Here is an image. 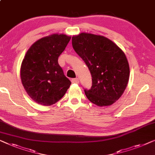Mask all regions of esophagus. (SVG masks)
<instances>
[{"label":"esophagus","instance_id":"esophagus-1","mask_svg":"<svg viewBox=\"0 0 155 155\" xmlns=\"http://www.w3.org/2000/svg\"><path fill=\"white\" fill-rule=\"evenodd\" d=\"M71 82L74 83V84H78V83L79 82V79H78V78H72V79H71Z\"/></svg>","mask_w":155,"mask_h":155}]
</instances>
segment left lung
I'll return each mask as SVG.
<instances>
[{
    "mask_svg": "<svg viewBox=\"0 0 155 155\" xmlns=\"http://www.w3.org/2000/svg\"><path fill=\"white\" fill-rule=\"evenodd\" d=\"M71 41L92 76V86L84 90L87 98L100 107L112 104L124 93L129 78L125 54L102 36L82 33L73 36Z\"/></svg>",
    "mask_w": 155,
    "mask_h": 155,
    "instance_id": "left-lung-1",
    "label": "left lung"
}]
</instances>
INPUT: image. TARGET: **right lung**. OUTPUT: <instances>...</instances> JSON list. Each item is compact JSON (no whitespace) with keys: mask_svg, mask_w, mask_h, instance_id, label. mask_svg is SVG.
Wrapping results in <instances>:
<instances>
[{"mask_svg":"<svg viewBox=\"0 0 155 155\" xmlns=\"http://www.w3.org/2000/svg\"><path fill=\"white\" fill-rule=\"evenodd\" d=\"M71 37L53 34L39 39L30 47L21 66V80L28 95L37 103H56L71 84L58 64Z\"/></svg>","mask_w":155,"mask_h":155,"instance_id":"1","label":"right lung"}]
</instances>
